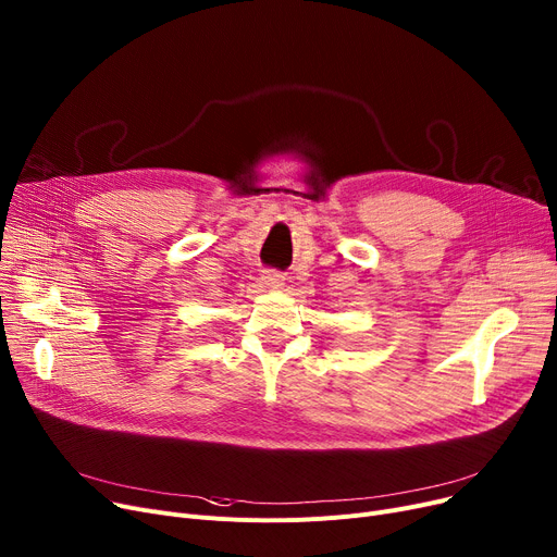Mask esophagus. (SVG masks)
<instances>
[{
  "instance_id": "obj_1",
  "label": "esophagus",
  "mask_w": 557,
  "mask_h": 557,
  "mask_svg": "<svg viewBox=\"0 0 557 557\" xmlns=\"http://www.w3.org/2000/svg\"><path fill=\"white\" fill-rule=\"evenodd\" d=\"M261 282H263V286H267V288L277 290V288L284 286V275H280V273H275V271H267V273H263Z\"/></svg>"
}]
</instances>
